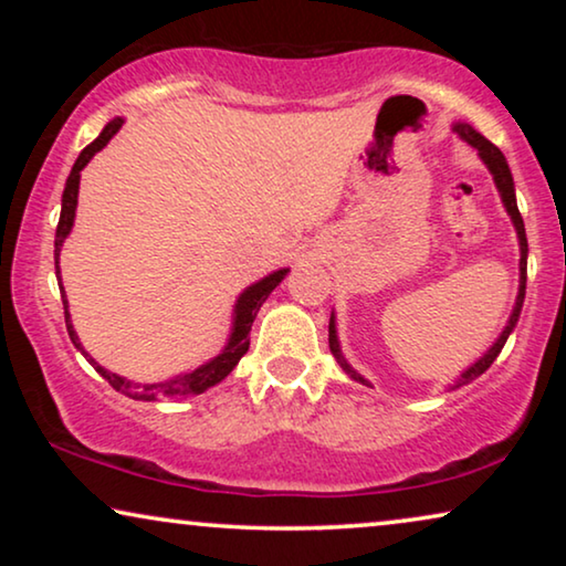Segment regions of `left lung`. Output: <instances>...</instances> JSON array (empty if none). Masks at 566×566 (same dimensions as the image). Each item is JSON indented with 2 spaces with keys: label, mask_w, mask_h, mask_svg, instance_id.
<instances>
[{
  "label": "left lung",
  "mask_w": 566,
  "mask_h": 566,
  "mask_svg": "<svg viewBox=\"0 0 566 566\" xmlns=\"http://www.w3.org/2000/svg\"><path fill=\"white\" fill-rule=\"evenodd\" d=\"M453 130L463 138V142L474 146V149L479 151V157H482V161L486 165V169H490V172H492V177H494V185H497V190H500L502 203H505V211L510 213V219H513V227H515V231H517V242H521V289H517V298H515L513 314H510L507 327L502 329V335L497 337V343H494V345L490 347V350H486V353L482 355V358H479V360L474 363V366H469L467 370H463L461 378H459V381H455V386H453V389H459V386L469 384V381H474L476 376H482L484 370L490 368L494 360H497L500 350H502V347H505V343H507L510 332L515 329L517 316H521V308H523V298H525V275H528V239H525L523 216H521V211H517L515 182H513V175H510V167H507L505 154H502V151L497 149V146H494L492 142H486V138H484L482 134H479V130L471 128L469 123H455ZM329 350H332V355H335V358H337L339 368H343L345 374L353 378V381H358V384H363V386H370V384L366 381V378H363V376L358 374V370H355V368L350 366V363L345 360L343 350H339L337 327H335V314L329 316Z\"/></svg>",
  "instance_id": "left-lung-1"
}]
</instances>
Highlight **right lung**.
<instances>
[{
	"label": "right lung",
	"mask_w": 566,
	"mask_h": 566,
	"mask_svg": "<svg viewBox=\"0 0 566 566\" xmlns=\"http://www.w3.org/2000/svg\"><path fill=\"white\" fill-rule=\"evenodd\" d=\"M123 126V118H113L107 126L103 128V134H99L95 142L90 146H84L80 157H76L74 167H72V175H69L66 180V188H64V196H61V216H59V227H56V242H53V260H56V277H59V289L64 293V285H61V270H59V254H61V247H64V239L69 237V231L74 227V213H76V196H80V172L84 167H87V161L95 157L99 149H105V144L111 142V138L118 134ZM289 275V268L283 270H275V273H270L262 277V281L252 283L250 289L242 291V296L237 298V306H234V322H231V335H229V343L223 345V350L211 358L203 366H198L196 370H188V374H180L175 378H167V381H159V384H136V381H128V378H123L118 374H111V370H105L99 363H95V358H90L87 353H84V347L80 343V337H76L74 332V324H72V314H69V301H66V293L61 296L64 301V316H66V332L69 337H72V343L76 350H82L84 358H87L92 366L99 376L105 378L107 384L113 386L115 391L126 394L130 399H138V401H159V399H182V397H196V394H203L206 389H211L219 381H223L231 370L237 368V363L242 360V355L250 350V329H252V322L254 316H258L260 306L265 304V298L270 293L275 291V285L283 281V277Z\"/></svg>",
	"instance_id": "obj_1"
}]
</instances>
